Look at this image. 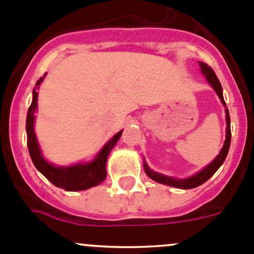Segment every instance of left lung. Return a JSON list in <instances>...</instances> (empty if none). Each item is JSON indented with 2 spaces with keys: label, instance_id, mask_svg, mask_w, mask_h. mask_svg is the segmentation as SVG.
I'll list each match as a JSON object with an SVG mask.
<instances>
[{
  "label": "left lung",
  "instance_id": "left-lung-1",
  "mask_svg": "<svg viewBox=\"0 0 254 254\" xmlns=\"http://www.w3.org/2000/svg\"><path fill=\"white\" fill-rule=\"evenodd\" d=\"M199 65H200V68L201 71H203L204 75L206 76L207 82H209V83L212 86V88L216 91L217 96H219V98L221 99L222 104L226 107V103H225L224 101V96H222L221 83H220L219 78H217L216 75H215L214 70L204 63H199ZM226 124H227L226 140H225V143L224 146H222L221 151H220V153L217 155V157L215 158V160L212 161L207 167L204 168V170L200 171L199 173H196L195 176H191L186 179H176V178H172V177H167V176L160 175V173L153 172V171L150 170V167L146 165V162H143V170H145L146 175L150 177L151 179H153V181L158 182V183L166 184V186L176 187V188H181V189H191V188H195V187L201 186L203 183H205L207 179H209L210 177L219 170V167L224 163L225 158H226L227 153H229L230 143H231V127H230L229 109H226Z\"/></svg>",
  "mask_w": 254,
  "mask_h": 254
}]
</instances>
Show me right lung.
<instances>
[{
  "instance_id": "add662e5",
  "label": "right lung",
  "mask_w": 254,
  "mask_h": 254,
  "mask_svg": "<svg viewBox=\"0 0 254 254\" xmlns=\"http://www.w3.org/2000/svg\"><path fill=\"white\" fill-rule=\"evenodd\" d=\"M42 81L43 78L38 79L37 86H39ZM37 101L38 93L34 89L32 104H30L27 114V143L30 158L34 163L35 168L39 172H42L45 178H48L54 186L65 189V190H84V189L101 184L107 177V158H108L112 148L114 147L119 137L122 136L123 130L109 140V142L102 148L101 152L97 155V157L92 162L87 163V165L81 163V165H75L71 166V167H55L43 158L37 141V136H35L34 112L37 109Z\"/></svg>"
}]
</instances>
